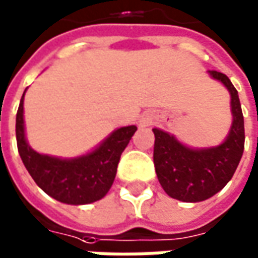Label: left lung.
Masks as SVG:
<instances>
[{"instance_id": "1", "label": "left lung", "mask_w": 258, "mask_h": 258, "mask_svg": "<svg viewBox=\"0 0 258 258\" xmlns=\"http://www.w3.org/2000/svg\"><path fill=\"white\" fill-rule=\"evenodd\" d=\"M209 73L232 96L233 122L225 143L215 148L192 150L165 131L152 128L154 165L159 183L171 198L182 202H202L225 188L244 150V118L237 90L226 75L216 70Z\"/></svg>"}]
</instances>
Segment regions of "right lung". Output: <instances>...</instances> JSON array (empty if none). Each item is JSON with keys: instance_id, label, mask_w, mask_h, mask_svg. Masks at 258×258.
I'll list each match as a JSON object with an SVG mask.
<instances>
[{"instance_id": "obj_1", "label": "right lung", "mask_w": 258, "mask_h": 258, "mask_svg": "<svg viewBox=\"0 0 258 258\" xmlns=\"http://www.w3.org/2000/svg\"><path fill=\"white\" fill-rule=\"evenodd\" d=\"M24 94L17 111V145L21 159L36 185L53 199L68 205H86L104 198L114 182L122 151L137 131L136 125L115 130L99 148L79 158L42 155L33 151L25 140Z\"/></svg>"}]
</instances>
